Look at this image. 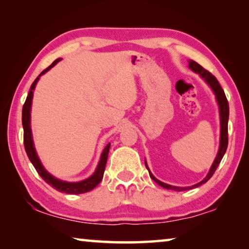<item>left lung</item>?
Here are the masks:
<instances>
[{
    "label": "left lung",
    "instance_id": "8db88e82",
    "mask_svg": "<svg viewBox=\"0 0 249 249\" xmlns=\"http://www.w3.org/2000/svg\"><path fill=\"white\" fill-rule=\"evenodd\" d=\"M189 67H190V69L192 71H195L196 73H197L200 75L202 79H204V81L209 84L211 87V89L214 92V94H215V98L216 101L218 103V107H220V119H221V136H220V148H218L217 151V155H216V158L214 159V162L212 167H211V169L209 171L208 176L205 177V178L201 181V182L196 183L195 185H192V187H174V185H170V184H167V183H163L161 181H159L157 178H155L151 174L148 166H147V163L145 161V165L146 168L148 169L149 171V176L150 178L153 179L156 183H158L160 187L165 188V189H169V190H175V191H184V190H190V189L193 188H197L199 185L205 183L206 181H208L211 177L213 176L214 172H215L216 168L220 165L221 160L223 158V156H224L225 151L227 149V145H229V134H227V124H229V115H230V107H229V102H227V99L225 96L224 91H223L221 84L218 83L217 79L214 77V75L209 72L208 70H205L203 67H201L197 62L190 60L189 61Z\"/></svg>",
    "mask_w": 249,
    "mask_h": 249
}]
</instances>
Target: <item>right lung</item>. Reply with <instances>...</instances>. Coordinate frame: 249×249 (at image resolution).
I'll list each match as a JSON object with an SVG mask.
<instances>
[{
    "label": "right lung",
    "mask_w": 249,
    "mask_h": 249,
    "mask_svg": "<svg viewBox=\"0 0 249 249\" xmlns=\"http://www.w3.org/2000/svg\"><path fill=\"white\" fill-rule=\"evenodd\" d=\"M61 59H56V60H54L53 64L48 67V68H46L43 72H41L38 77L35 79V81H34L31 86V90L28 92V95L23 105V111H22V123H23V128H24V146H25V150H26L28 158L33 163V166L35 167L36 171L38 172V175L50 185V187L56 189V190L59 192H65V193H68V195H81V193H86L93 190L96 185L101 182V180H102L105 166H107V161L109 146H111V144L108 142L107 147L104 148L102 155H101L99 165L96 167L93 175L86 180L79 181V182H67V181H62L54 178V177L50 175L49 172L45 169L44 166L41 165L40 160L35 150V147H34V142H33V136H32L31 107H32L34 90H35V87L37 82H38L40 75H43L44 73L47 72L48 70L52 69L53 67Z\"/></svg>",
    "instance_id": "add662e5"
}]
</instances>
